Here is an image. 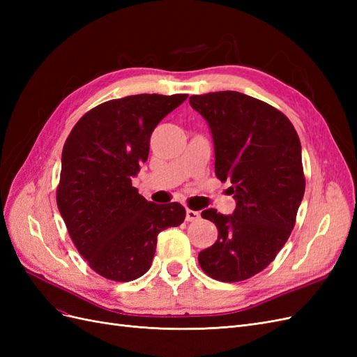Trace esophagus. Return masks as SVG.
Instances as JSON below:
<instances>
[{"instance_id": "34e87169", "label": "esophagus", "mask_w": 357, "mask_h": 357, "mask_svg": "<svg viewBox=\"0 0 357 357\" xmlns=\"http://www.w3.org/2000/svg\"><path fill=\"white\" fill-rule=\"evenodd\" d=\"M199 218H201V213L199 211L190 210V208L186 210V220L188 222H197Z\"/></svg>"}]
</instances>
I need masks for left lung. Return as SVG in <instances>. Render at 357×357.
<instances>
[{
    "instance_id": "1",
    "label": "left lung",
    "mask_w": 357,
    "mask_h": 357,
    "mask_svg": "<svg viewBox=\"0 0 357 357\" xmlns=\"http://www.w3.org/2000/svg\"><path fill=\"white\" fill-rule=\"evenodd\" d=\"M189 104L208 123L215 176L231 180L236 202L228 215L201 213L219 235L198 262L214 280L243 282L274 261L295 226L305 192L299 137L282 112L241 92L193 95Z\"/></svg>"
}]
</instances>
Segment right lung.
I'll return each mask as SVG.
<instances>
[{"label":"right lung","instance_id":"add662e5","mask_svg":"<svg viewBox=\"0 0 357 357\" xmlns=\"http://www.w3.org/2000/svg\"><path fill=\"white\" fill-rule=\"evenodd\" d=\"M186 93H142L100 104L75 123L62 150L58 208L79 253L100 275L131 282L149 271L160 231L178 226V202H149L132 186L150 135Z\"/></svg>","mask_w":357,"mask_h":357}]
</instances>
